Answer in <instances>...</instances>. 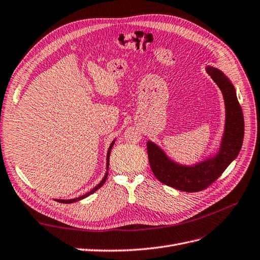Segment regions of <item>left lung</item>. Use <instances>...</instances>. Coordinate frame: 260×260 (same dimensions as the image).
I'll return each mask as SVG.
<instances>
[{"mask_svg":"<svg viewBox=\"0 0 260 260\" xmlns=\"http://www.w3.org/2000/svg\"><path fill=\"white\" fill-rule=\"evenodd\" d=\"M206 72L221 90L225 105L224 132L218 153L194 166H183L169 159L162 149L151 141L146 143L154 176L161 183L183 192H199L214 183L237 158L243 143L244 118L233 84L217 68L208 66Z\"/></svg>","mask_w":260,"mask_h":260,"instance_id":"obj_1","label":"left lung"}]
</instances>
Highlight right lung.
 Segmentation results:
<instances>
[{"label":"right lung","mask_w":260,"mask_h":260,"mask_svg":"<svg viewBox=\"0 0 260 260\" xmlns=\"http://www.w3.org/2000/svg\"><path fill=\"white\" fill-rule=\"evenodd\" d=\"M114 143H115V141H113L112 142V144H111V146H109V148H108V152H107V158H106V170H108V165H109V154H111V151H112V147H113V145H114ZM107 176H108V171H106V174H105V176H104V178L102 179V181L101 182L94 187V188H92V190L90 191V192H88V193H85L84 195H82V196H80V198H77V199H73V200H57V202H59V203H65V204H69V203H75V202H78V201H80V200H83L84 198H88L89 195H91L92 193H94L95 191H98L99 188L103 185L105 182H106V179H107Z\"/></svg>","instance_id":"obj_1"}]
</instances>
